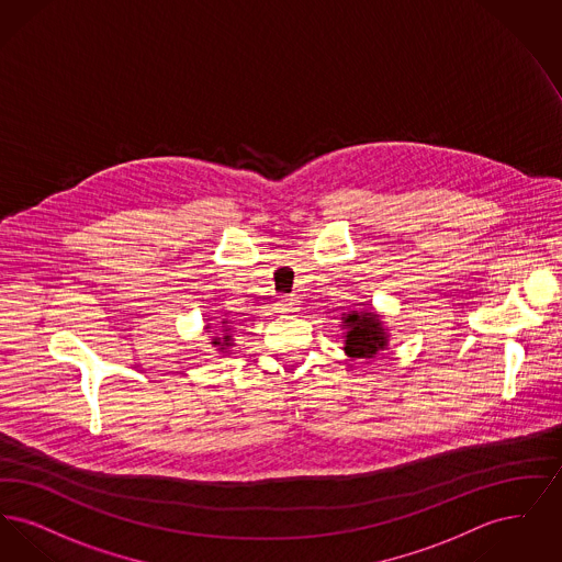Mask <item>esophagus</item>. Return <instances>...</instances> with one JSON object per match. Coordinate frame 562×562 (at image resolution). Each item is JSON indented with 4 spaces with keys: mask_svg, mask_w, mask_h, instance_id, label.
Masks as SVG:
<instances>
[{
    "mask_svg": "<svg viewBox=\"0 0 562 562\" xmlns=\"http://www.w3.org/2000/svg\"><path fill=\"white\" fill-rule=\"evenodd\" d=\"M276 305H278L280 312H294L296 310V299L289 296V294H282Z\"/></svg>",
    "mask_w": 562,
    "mask_h": 562,
    "instance_id": "1",
    "label": "esophagus"
}]
</instances>
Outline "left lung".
<instances>
[{"instance_id": "left-lung-1", "label": "left lung", "mask_w": 562, "mask_h": 562, "mask_svg": "<svg viewBox=\"0 0 562 562\" xmlns=\"http://www.w3.org/2000/svg\"><path fill=\"white\" fill-rule=\"evenodd\" d=\"M346 328V353L351 358H373L379 351L387 348V330L383 321L373 310L349 312L344 314Z\"/></svg>"}]
</instances>
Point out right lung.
I'll list each match as a JSON object with an SVG mask.
<instances>
[{"label": "right lung", "instance_id": "obj_1", "mask_svg": "<svg viewBox=\"0 0 562 562\" xmlns=\"http://www.w3.org/2000/svg\"><path fill=\"white\" fill-rule=\"evenodd\" d=\"M213 346H216L221 351H227V348L232 346V328L227 326V322H223L221 333L213 337Z\"/></svg>", "mask_w": 562, "mask_h": 562}]
</instances>
